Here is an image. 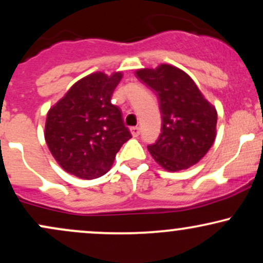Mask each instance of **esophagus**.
<instances>
[{"instance_id":"1","label":"esophagus","mask_w":263,"mask_h":263,"mask_svg":"<svg viewBox=\"0 0 263 263\" xmlns=\"http://www.w3.org/2000/svg\"><path fill=\"white\" fill-rule=\"evenodd\" d=\"M129 131H131V135L134 136V137H137V136H140L141 129L140 127H131L129 128Z\"/></svg>"}]
</instances>
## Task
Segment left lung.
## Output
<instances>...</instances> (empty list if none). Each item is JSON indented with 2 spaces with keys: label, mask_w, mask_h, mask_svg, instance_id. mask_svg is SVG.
I'll use <instances>...</instances> for the list:
<instances>
[{
  "label": "left lung",
  "mask_w": 263,
  "mask_h": 263,
  "mask_svg": "<svg viewBox=\"0 0 263 263\" xmlns=\"http://www.w3.org/2000/svg\"><path fill=\"white\" fill-rule=\"evenodd\" d=\"M136 77L156 92L162 115L161 135L147 147L149 153L171 172L194 165L215 140V107L205 100L192 78L176 66L141 69Z\"/></svg>",
  "instance_id": "1"
}]
</instances>
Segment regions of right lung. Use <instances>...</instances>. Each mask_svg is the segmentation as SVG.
<instances>
[{"label":"right lung","mask_w":263,"mask_h":263,"mask_svg":"<svg viewBox=\"0 0 263 263\" xmlns=\"http://www.w3.org/2000/svg\"><path fill=\"white\" fill-rule=\"evenodd\" d=\"M121 78V73L87 75L48 112L45 141L68 173L83 179L104 176L122 144L132 137L121 110L111 104Z\"/></svg>","instance_id":"1"}]
</instances>
